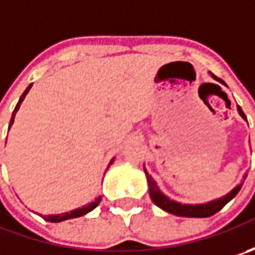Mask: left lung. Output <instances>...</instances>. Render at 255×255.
<instances>
[{
  "instance_id": "1",
  "label": "left lung",
  "mask_w": 255,
  "mask_h": 255,
  "mask_svg": "<svg viewBox=\"0 0 255 255\" xmlns=\"http://www.w3.org/2000/svg\"><path fill=\"white\" fill-rule=\"evenodd\" d=\"M211 76L217 81V78L214 76V75L211 74ZM221 82V81H220ZM221 84H224V82H221ZM237 111L240 113V116L244 119V121H247V118H246V115L244 112L241 111L240 106H237ZM143 170H144V174H146V177H147V183H149V194H150V199L153 200V203L157 206V207H160L162 210L167 211V213H170V214H174V216H180V217H210L213 214H216L217 211H220L231 199H234L236 196H237V193L240 191L241 186H243V181H241L240 184H237L230 193H227L226 196H223L220 199H217V200H211L209 203H204V204H181L179 201H174L170 200L166 194H163L160 189H159V186H157V183L154 181L152 176L147 173L146 170V167H143ZM247 176H244V179H246Z\"/></svg>"
}]
</instances>
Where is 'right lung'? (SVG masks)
<instances>
[{"label": "right lung", "mask_w": 255, "mask_h": 255, "mask_svg": "<svg viewBox=\"0 0 255 255\" xmlns=\"http://www.w3.org/2000/svg\"><path fill=\"white\" fill-rule=\"evenodd\" d=\"M31 86H32V84L29 85L26 89H25V92L21 95V98H19V101H18V103H16V106H15L14 112H12V118H11V121H9V128L12 126V123H14V118L15 115H16V112H18V109H19V106H21V103H22V101L25 99V96H26V93L29 92V89H31ZM8 128V129H9ZM113 160H115V157H113L112 160L109 162V166L112 164ZM109 166H108V169H109ZM101 196L96 199L95 201H92V203H89V204H86V206H84V207H81V209H75V210L72 211H66V213H64V214H49V216H42L45 220L46 221H51V223H59V221H64V220H69V219H76V217H81V216H84V214H86V213H89V211H92L99 203H101Z\"/></svg>", "instance_id": "right-lung-1"}]
</instances>
